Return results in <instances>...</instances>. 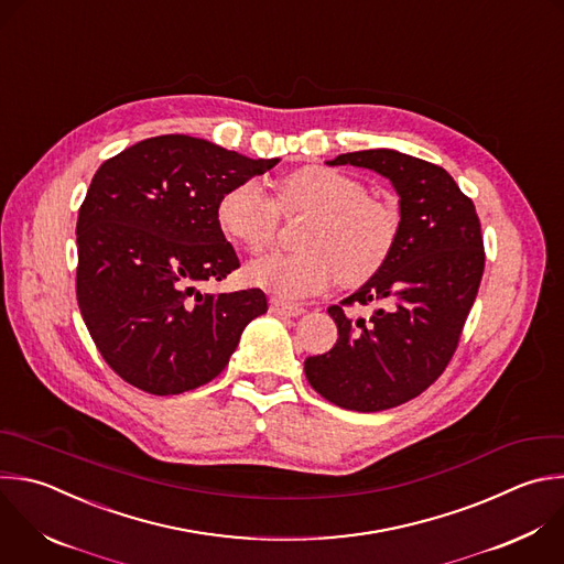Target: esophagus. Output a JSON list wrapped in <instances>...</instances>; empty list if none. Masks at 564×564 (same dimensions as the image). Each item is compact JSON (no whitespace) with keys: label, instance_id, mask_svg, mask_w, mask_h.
I'll list each match as a JSON object with an SVG mask.
<instances>
[{"label":"esophagus","instance_id":"esophagus-1","mask_svg":"<svg viewBox=\"0 0 564 564\" xmlns=\"http://www.w3.org/2000/svg\"><path fill=\"white\" fill-rule=\"evenodd\" d=\"M270 310L281 314V316H301L305 310L296 303H288V301H281V299H272L270 301Z\"/></svg>","mask_w":564,"mask_h":564}]
</instances>
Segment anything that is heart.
I'll use <instances>...</instances> for the list:
<instances>
[{
    "mask_svg": "<svg viewBox=\"0 0 564 564\" xmlns=\"http://www.w3.org/2000/svg\"><path fill=\"white\" fill-rule=\"evenodd\" d=\"M283 213L310 215L301 230V252H272L246 270L252 285L296 301L327 290L340 279L356 288L390 259L399 237V213L367 197V187L338 170L305 165L279 183V204L259 178H243L221 195V232L248 252L265 250Z\"/></svg>",
    "mask_w": 564,
    "mask_h": 564,
    "instance_id": "b5f03b06",
    "label": "heart"
}]
</instances>
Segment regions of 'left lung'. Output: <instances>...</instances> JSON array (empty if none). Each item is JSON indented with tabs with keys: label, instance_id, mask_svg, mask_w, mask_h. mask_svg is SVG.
Wrapping results in <instances>:
<instances>
[{
	"label": "left lung",
	"instance_id": "8db88e82",
	"mask_svg": "<svg viewBox=\"0 0 564 564\" xmlns=\"http://www.w3.org/2000/svg\"><path fill=\"white\" fill-rule=\"evenodd\" d=\"M390 178L401 224L388 263L340 305L327 307L338 340L305 358L310 386L354 412H383L425 392L452 360L485 270L476 208L447 170L390 148L338 154ZM378 305L369 317L347 306Z\"/></svg>",
	"mask_w": 564,
	"mask_h": 564
}]
</instances>
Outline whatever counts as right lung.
<instances>
[{
    "instance_id": "1",
    "label": "right lung",
    "mask_w": 564,
    "mask_h": 564,
    "mask_svg": "<svg viewBox=\"0 0 564 564\" xmlns=\"http://www.w3.org/2000/svg\"><path fill=\"white\" fill-rule=\"evenodd\" d=\"M276 163L161 134L99 165L77 219V303L126 383L154 397L210 383L246 325L268 312L259 288L208 294L199 285L239 268L217 221L221 195Z\"/></svg>"
}]
</instances>
